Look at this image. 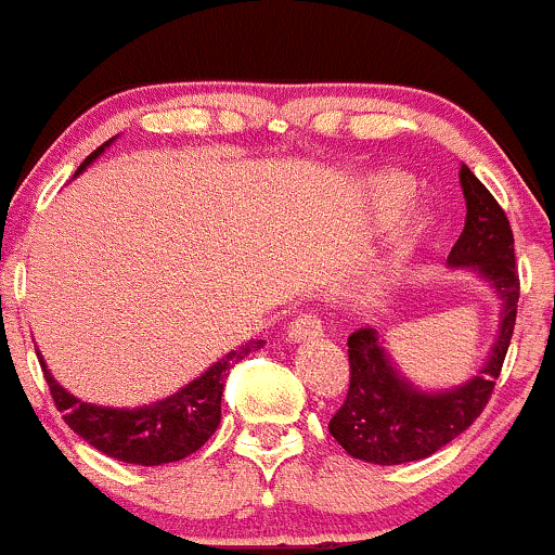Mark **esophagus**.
I'll use <instances>...</instances> for the list:
<instances>
[{
    "label": "esophagus",
    "instance_id": "34e87169",
    "mask_svg": "<svg viewBox=\"0 0 555 555\" xmlns=\"http://www.w3.org/2000/svg\"><path fill=\"white\" fill-rule=\"evenodd\" d=\"M322 335V320L317 314H298L288 327V340H307Z\"/></svg>",
    "mask_w": 555,
    "mask_h": 555
}]
</instances>
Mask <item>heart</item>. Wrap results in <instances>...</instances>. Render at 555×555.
<instances>
[{
  "instance_id": "b5f03b06",
  "label": "heart",
  "mask_w": 555,
  "mask_h": 555,
  "mask_svg": "<svg viewBox=\"0 0 555 555\" xmlns=\"http://www.w3.org/2000/svg\"><path fill=\"white\" fill-rule=\"evenodd\" d=\"M409 196V183L401 178H385L383 183H379V217H393L398 209L403 207V202H406Z\"/></svg>"
}]
</instances>
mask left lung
Masks as SVG:
<instances>
[{"mask_svg": "<svg viewBox=\"0 0 555 555\" xmlns=\"http://www.w3.org/2000/svg\"><path fill=\"white\" fill-rule=\"evenodd\" d=\"M459 178L466 198V222L448 264L472 267L501 296V330L493 353L469 383L427 393L396 370L375 327H361L348 335L351 379L344 406L327 427L348 456L361 462L379 466L420 462L459 438L488 406L512 344L519 304L512 225L501 204L469 167L462 165Z\"/></svg>", "mask_w": 555, "mask_h": 555, "instance_id": "1", "label": "left lung"}]
</instances>
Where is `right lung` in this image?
Here are the masks:
<instances>
[{
    "instance_id": "1",
    "label": "right lung",
    "mask_w": 555,
    "mask_h": 555,
    "mask_svg": "<svg viewBox=\"0 0 555 555\" xmlns=\"http://www.w3.org/2000/svg\"><path fill=\"white\" fill-rule=\"evenodd\" d=\"M112 141L104 146H109ZM104 146H99L91 157H86L78 172H83L86 165H91L104 152ZM261 346H264V340H248L238 351H230L220 361H215L202 377L191 379L176 396L135 409H109L78 401L52 377L39 351H36V357L41 361L43 379H47L49 393L54 398V406L60 409L62 420L73 433L80 435L96 451L117 459V462L159 466L191 456L215 435L222 416L220 403L230 370L246 353L257 351Z\"/></svg>"
}]
</instances>
